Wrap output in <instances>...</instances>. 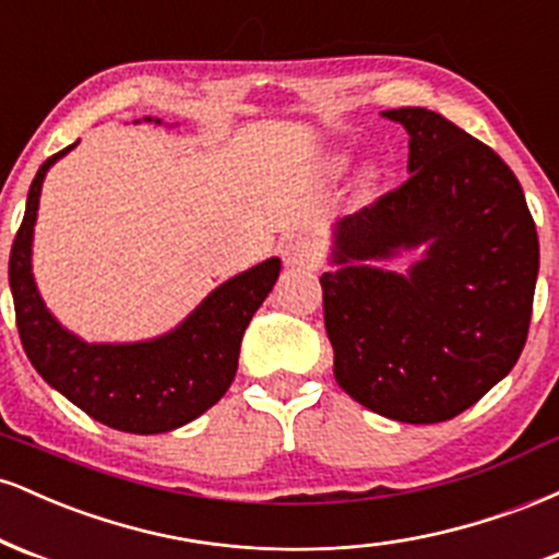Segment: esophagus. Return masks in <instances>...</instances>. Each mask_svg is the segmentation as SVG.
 Segmentation results:
<instances>
[{"mask_svg": "<svg viewBox=\"0 0 559 559\" xmlns=\"http://www.w3.org/2000/svg\"><path fill=\"white\" fill-rule=\"evenodd\" d=\"M281 260L288 267H312L318 262V243L307 236H292L281 247Z\"/></svg>", "mask_w": 559, "mask_h": 559, "instance_id": "1", "label": "esophagus"}]
</instances>
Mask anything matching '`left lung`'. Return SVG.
<instances>
[{"instance_id": "1", "label": "left lung", "mask_w": 559, "mask_h": 559, "mask_svg": "<svg viewBox=\"0 0 559 559\" xmlns=\"http://www.w3.org/2000/svg\"><path fill=\"white\" fill-rule=\"evenodd\" d=\"M409 133V178L336 226L338 271L320 275L333 376L400 423L465 413L528 338L536 223L491 146L426 107L386 110ZM431 240L408 278L362 266Z\"/></svg>"}]
</instances>
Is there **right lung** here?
I'll list each match as a JSON object with an SVG mask.
<instances>
[{"mask_svg": "<svg viewBox=\"0 0 559 559\" xmlns=\"http://www.w3.org/2000/svg\"><path fill=\"white\" fill-rule=\"evenodd\" d=\"M28 189L25 215L10 249V288L21 344L38 376L75 407L126 433H165L199 418L226 394L239 368L243 331L278 278L281 260L217 286L168 336L144 344H86L49 316L31 275L38 194L49 165Z\"/></svg>", "mask_w": 559, "mask_h": 559, "instance_id": "add662e5", "label": "right lung"}]
</instances>
